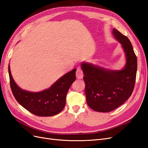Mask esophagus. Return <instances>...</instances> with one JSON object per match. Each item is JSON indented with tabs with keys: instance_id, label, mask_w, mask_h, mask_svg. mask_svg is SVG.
Returning <instances> with one entry per match:
<instances>
[{
	"instance_id": "1",
	"label": "esophagus",
	"mask_w": 148,
	"mask_h": 148,
	"mask_svg": "<svg viewBox=\"0 0 148 148\" xmlns=\"http://www.w3.org/2000/svg\"><path fill=\"white\" fill-rule=\"evenodd\" d=\"M76 77L78 79H82L83 77V71L81 69L80 67H78L77 68V73H76Z\"/></svg>"
}]
</instances>
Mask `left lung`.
<instances>
[{"label":"left lung","mask_w":148,"mask_h":148,"mask_svg":"<svg viewBox=\"0 0 148 148\" xmlns=\"http://www.w3.org/2000/svg\"><path fill=\"white\" fill-rule=\"evenodd\" d=\"M114 37L121 44L126 59L122 70H111L82 62L85 95L88 106L99 112H109L123 104L135 87L137 58L128 38L115 28Z\"/></svg>","instance_id":"8db88e82"}]
</instances>
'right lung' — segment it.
<instances>
[{
	"label": "right lung",
	"instance_id": "1",
	"mask_svg": "<svg viewBox=\"0 0 148 148\" xmlns=\"http://www.w3.org/2000/svg\"><path fill=\"white\" fill-rule=\"evenodd\" d=\"M76 70L77 69H74L65 73L45 90L31 92L18 86L12 77L8 65L10 88L17 102L31 113L41 117L53 116L64 109L67 92L76 79Z\"/></svg>",
	"mask_w": 148,
	"mask_h": 148
}]
</instances>
